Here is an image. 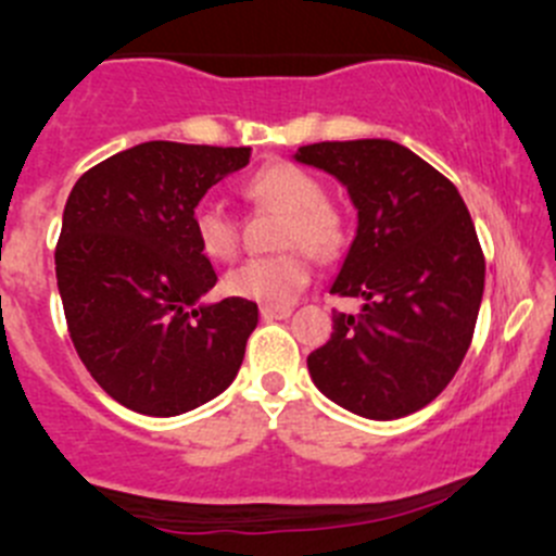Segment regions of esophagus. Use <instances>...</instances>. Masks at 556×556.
<instances>
[{"instance_id": "obj_1", "label": "esophagus", "mask_w": 556, "mask_h": 556, "mask_svg": "<svg viewBox=\"0 0 556 556\" xmlns=\"http://www.w3.org/2000/svg\"><path fill=\"white\" fill-rule=\"evenodd\" d=\"M293 309L290 306H263L261 309V317L266 319V323H271V319H288Z\"/></svg>"}]
</instances>
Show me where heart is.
<instances>
[{"label":"heart","mask_w":556,"mask_h":556,"mask_svg":"<svg viewBox=\"0 0 556 556\" xmlns=\"http://www.w3.org/2000/svg\"><path fill=\"white\" fill-rule=\"evenodd\" d=\"M255 210L285 215L279 247H293L279 255L250 257L228 271L226 290L263 306H288L312 277L309 255L333 261L346 242L344 215L325 201V185L295 164H268L257 169L242 188ZM193 233L210 261L228 263L239 255L242 226L220 201H204L193 212Z\"/></svg>","instance_id":"obj_1"}]
</instances>
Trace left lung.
Here are the masks:
<instances>
[{
    "label": "left lung",
    "instance_id": "8db88e82",
    "mask_svg": "<svg viewBox=\"0 0 556 556\" xmlns=\"http://www.w3.org/2000/svg\"><path fill=\"white\" fill-rule=\"evenodd\" d=\"M295 161L333 174L357 210V237L330 293L363 299L333 312L312 382L346 412L397 419L457 374L484 295V252L457 188L390 139L317 142Z\"/></svg>",
    "mask_w": 556,
    "mask_h": 556
}]
</instances>
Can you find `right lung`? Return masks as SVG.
<instances>
[{
    "label": "right lung",
    "mask_w": 556,
    "mask_h": 556,
    "mask_svg": "<svg viewBox=\"0 0 556 556\" xmlns=\"http://www.w3.org/2000/svg\"><path fill=\"white\" fill-rule=\"evenodd\" d=\"M250 148L142 142L72 188L55 244L66 328L83 366L126 408L177 417L237 377L257 304H199L217 282L193 233L212 185Z\"/></svg>",
    "instance_id": "obj_1"
}]
</instances>
